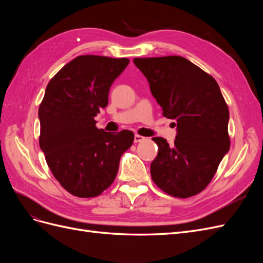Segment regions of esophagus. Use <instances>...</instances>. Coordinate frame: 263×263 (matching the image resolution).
<instances>
[{
    "mask_svg": "<svg viewBox=\"0 0 263 263\" xmlns=\"http://www.w3.org/2000/svg\"><path fill=\"white\" fill-rule=\"evenodd\" d=\"M142 140H145V137L140 136V135H135V136H134V141L135 142H140Z\"/></svg>",
    "mask_w": 263,
    "mask_h": 263,
    "instance_id": "esophagus-1",
    "label": "esophagus"
}]
</instances>
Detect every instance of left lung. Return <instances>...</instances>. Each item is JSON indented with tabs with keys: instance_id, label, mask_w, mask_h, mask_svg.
I'll return each instance as SVG.
<instances>
[{
	"instance_id": "obj_1",
	"label": "left lung",
	"mask_w": 263,
	"mask_h": 263,
	"mask_svg": "<svg viewBox=\"0 0 263 263\" xmlns=\"http://www.w3.org/2000/svg\"><path fill=\"white\" fill-rule=\"evenodd\" d=\"M166 118L174 119L173 145L154 137L158 155L150 164L154 182L165 193L190 197L208 186L228 153L229 110L215 79L186 58H135Z\"/></svg>"
}]
</instances>
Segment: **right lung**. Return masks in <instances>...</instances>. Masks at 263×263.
I'll return each instance as SVG.
<instances>
[{
	"mask_svg": "<svg viewBox=\"0 0 263 263\" xmlns=\"http://www.w3.org/2000/svg\"><path fill=\"white\" fill-rule=\"evenodd\" d=\"M128 63L127 58L79 55L46 87L38 109L39 146L53 177L72 195H100L115 180L119 159L133 145V132L107 133L94 121Z\"/></svg>",
	"mask_w": 263,
	"mask_h": 263,
	"instance_id": "obj_1",
	"label": "right lung"
}]
</instances>
